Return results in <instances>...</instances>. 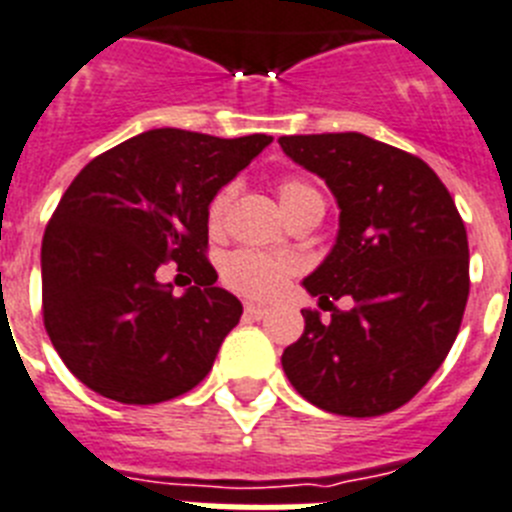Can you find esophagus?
Wrapping results in <instances>:
<instances>
[{"mask_svg": "<svg viewBox=\"0 0 512 512\" xmlns=\"http://www.w3.org/2000/svg\"><path fill=\"white\" fill-rule=\"evenodd\" d=\"M244 317L252 319V322H260V319L268 317V309L257 304H244Z\"/></svg>", "mask_w": 512, "mask_h": 512, "instance_id": "obj_1", "label": "esophagus"}]
</instances>
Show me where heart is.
<instances>
[{
  "label": "heart",
  "instance_id": "heart-1",
  "mask_svg": "<svg viewBox=\"0 0 512 512\" xmlns=\"http://www.w3.org/2000/svg\"><path fill=\"white\" fill-rule=\"evenodd\" d=\"M278 195H281V203L286 208V213H296L299 208L309 206V203L322 201V195L314 185H309L306 180L299 177H286L278 185ZM231 201V188H221L219 193L213 195L211 203H208V229L219 231L224 224L226 206ZM293 265L286 257H273L262 255V252L252 250H239L231 252L224 260V281L226 286H231L234 291L244 293V296H252V299H268L275 291H281V286L286 283V278L291 275Z\"/></svg>",
  "mask_w": 512,
  "mask_h": 512
}]
</instances>
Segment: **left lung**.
Here are the masks:
<instances>
[{
    "label": "left lung",
    "mask_w": 512,
    "mask_h": 512,
    "mask_svg": "<svg viewBox=\"0 0 512 512\" xmlns=\"http://www.w3.org/2000/svg\"><path fill=\"white\" fill-rule=\"evenodd\" d=\"M340 206L332 252L304 278L319 311L283 350L293 389L319 410L376 417L410 402L446 361L469 299V242L451 193L415 154L363 133L281 136ZM350 295L342 312L332 300Z\"/></svg>",
    "instance_id": "obj_1"
}]
</instances>
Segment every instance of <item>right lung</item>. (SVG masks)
<instances>
[{"label":"right lung","instance_id":"1","mask_svg":"<svg viewBox=\"0 0 512 512\" xmlns=\"http://www.w3.org/2000/svg\"><path fill=\"white\" fill-rule=\"evenodd\" d=\"M270 141L154 128L74 177L43 234V324L84 386L157 404L206 379L242 317L206 257L208 203ZM164 261L194 283L182 297L158 283Z\"/></svg>","mask_w":512,"mask_h":512}]
</instances>
